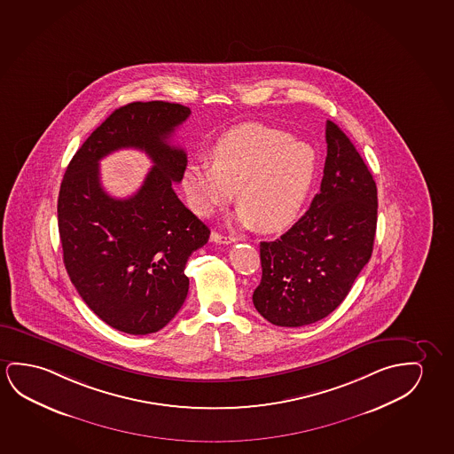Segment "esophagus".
Listing matches in <instances>:
<instances>
[{"instance_id":"1","label":"esophagus","mask_w":454,"mask_h":454,"mask_svg":"<svg viewBox=\"0 0 454 454\" xmlns=\"http://www.w3.org/2000/svg\"><path fill=\"white\" fill-rule=\"evenodd\" d=\"M210 239L213 243L219 244H231L235 243V238L227 237V235H221V233H217V231H211Z\"/></svg>"}]
</instances>
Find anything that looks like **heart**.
I'll return each mask as SVG.
<instances>
[{
	"instance_id": "1",
	"label": "heart",
	"mask_w": 454,
	"mask_h": 454,
	"mask_svg": "<svg viewBox=\"0 0 454 454\" xmlns=\"http://www.w3.org/2000/svg\"><path fill=\"white\" fill-rule=\"evenodd\" d=\"M211 164L194 161L182 176L191 208L200 216L231 202L243 227L280 231L290 227L309 196L317 170L311 145L262 123H244L217 139Z\"/></svg>"
}]
</instances>
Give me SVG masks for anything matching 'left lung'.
Listing matches in <instances>:
<instances>
[{"label": "left lung", "instance_id": "8db88e82", "mask_svg": "<svg viewBox=\"0 0 454 454\" xmlns=\"http://www.w3.org/2000/svg\"><path fill=\"white\" fill-rule=\"evenodd\" d=\"M325 176L310 208L276 241L260 243L262 282L252 301L282 327L325 318L372 257L378 190L359 152L337 123H325Z\"/></svg>", "mask_w": 454, "mask_h": 454}]
</instances>
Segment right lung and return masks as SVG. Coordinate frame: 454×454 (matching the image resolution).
Masks as SVG:
<instances>
[{
  "instance_id": "right-lung-1",
  "label": "right lung",
  "mask_w": 454,
  "mask_h": 454,
  "mask_svg": "<svg viewBox=\"0 0 454 454\" xmlns=\"http://www.w3.org/2000/svg\"><path fill=\"white\" fill-rule=\"evenodd\" d=\"M191 109L135 102L115 109L74 153L58 197V227L68 278L98 318L131 335L153 333L188 294L192 252L210 229L176 197L186 153L170 136ZM143 149L154 166L135 197L102 190L98 163L115 149Z\"/></svg>"
}]
</instances>
